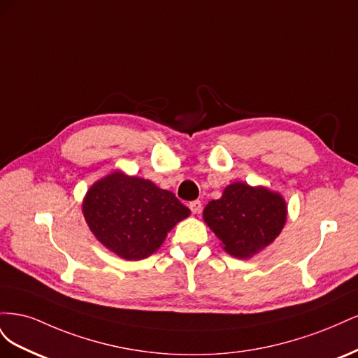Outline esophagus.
<instances>
[{
	"mask_svg": "<svg viewBox=\"0 0 358 358\" xmlns=\"http://www.w3.org/2000/svg\"><path fill=\"white\" fill-rule=\"evenodd\" d=\"M201 208H203V206H201L200 200H194V201L189 203V209H191L192 213H200Z\"/></svg>",
	"mask_w": 358,
	"mask_h": 358,
	"instance_id": "34e87169",
	"label": "esophagus"
}]
</instances>
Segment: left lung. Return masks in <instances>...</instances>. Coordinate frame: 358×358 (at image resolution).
Wrapping results in <instances>:
<instances>
[{"label":"left lung","instance_id":"1","mask_svg":"<svg viewBox=\"0 0 358 358\" xmlns=\"http://www.w3.org/2000/svg\"><path fill=\"white\" fill-rule=\"evenodd\" d=\"M203 216L227 252L248 258L275 241L285 224L287 206L276 192L236 182L220 200L209 201Z\"/></svg>","mask_w":358,"mask_h":358}]
</instances>
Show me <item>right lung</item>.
Masks as SVG:
<instances>
[{
	"instance_id": "obj_1",
	"label": "right lung",
	"mask_w": 358,
	"mask_h": 358,
	"mask_svg": "<svg viewBox=\"0 0 358 358\" xmlns=\"http://www.w3.org/2000/svg\"><path fill=\"white\" fill-rule=\"evenodd\" d=\"M189 209L173 192L121 171L94 183L83 201L91 231L106 248L125 259L154 254Z\"/></svg>"
}]
</instances>
